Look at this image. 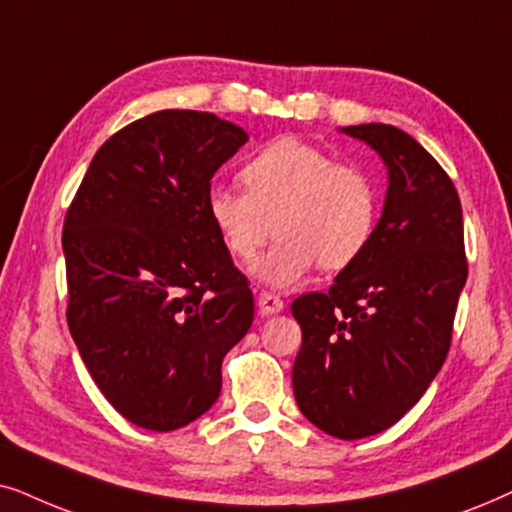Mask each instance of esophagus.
Wrapping results in <instances>:
<instances>
[{
	"mask_svg": "<svg viewBox=\"0 0 512 512\" xmlns=\"http://www.w3.org/2000/svg\"><path fill=\"white\" fill-rule=\"evenodd\" d=\"M257 306H260L262 316H274V313L283 311V299L271 295V292H260L257 295Z\"/></svg>",
	"mask_w": 512,
	"mask_h": 512,
	"instance_id": "obj_1",
	"label": "esophagus"
}]
</instances>
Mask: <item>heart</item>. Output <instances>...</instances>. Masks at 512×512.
<instances>
[{"instance_id":"heart-1","label":"heart","mask_w":512,"mask_h":512,"mask_svg":"<svg viewBox=\"0 0 512 512\" xmlns=\"http://www.w3.org/2000/svg\"><path fill=\"white\" fill-rule=\"evenodd\" d=\"M245 192L213 187L208 217L231 257L255 260L278 241L252 274L271 288H290L316 264L342 271L363 255L377 224V194L365 173L342 166L323 149L278 138L241 170Z\"/></svg>"}]
</instances>
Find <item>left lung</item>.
I'll return each mask as SVG.
<instances>
[{
    "label": "left lung",
    "mask_w": 512,
    "mask_h": 512,
    "mask_svg": "<svg viewBox=\"0 0 512 512\" xmlns=\"http://www.w3.org/2000/svg\"><path fill=\"white\" fill-rule=\"evenodd\" d=\"M342 133L384 161V210L330 290L292 302L302 327L292 391L313 426L360 440L403 419L440 372L468 264L461 201L440 163L395 126Z\"/></svg>",
    "instance_id": "obj_1"
}]
</instances>
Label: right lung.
I'll return each instance as SVG.
<instances>
[{
	"label": "right lung",
	"instance_id": "obj_1",
	"mask_svg": "<svg viewBox=\"0 0 512 512\" xmlns=\"http://www.w3.org/2000/svg\"><path fill=\"white\" fill-rule=\"evenodd\" d=\"M245 142L210 112H154L98 149L67 210L72 339L109 405L147 431L215 405L252 325L248 278L208 217L210 180Z\"/></svg>",
	"mask_w": 512,
	"mask_h": 512
}]
</instances>
